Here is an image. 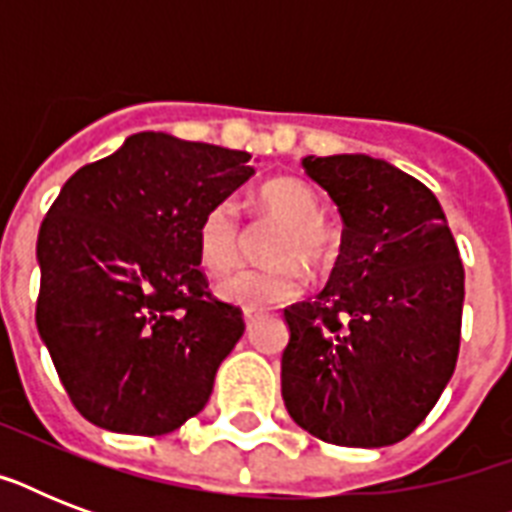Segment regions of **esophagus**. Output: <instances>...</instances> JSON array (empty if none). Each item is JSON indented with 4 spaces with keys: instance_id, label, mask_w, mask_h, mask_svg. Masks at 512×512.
I'll list each match as a JSON object with an SVG mask.
<instances>
[{
    "instance_id": "esophagus-1",
    "label": "esophagus",
    "mask_w": 512,
    "mask_h": 512,
    "mask_svg": "<svg viewBox=\"0 0 512 512\" xmlns=\"http://www.w3.org/2000/svg\"><path fill=\"white\" fill-rule=\"evenodd\" d=\"M257 319H263V311H257V308H244V324L252 327Z\"/></svg>"
}]
</instances>
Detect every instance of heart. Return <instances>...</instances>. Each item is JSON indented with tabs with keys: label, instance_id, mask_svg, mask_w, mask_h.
<instances>
[{
	"label": "heart",
	"instance_id": "obj_1",
	"mask_svg": "<svg viewBox=\"0 0 512 512\" xmlns=\"http://www.w3.org/2000/svg\"><path fill=\"white\" fill-rule=\"evenodd\" d=\"M257 209L281 223V231L271 244L273 265L265 268H241L220 284V295L228 303L244 308H268V305L295 300L308 284L311 268H324L337 252L335 228L321 217V201L311 185L295 177H276L257 188ZM244 247V225L236 199L225 196L204 209L196 225V249L204 268L212 273L231 271L239 263Z\"/></svg>",
	"mask_w": 512,
	"mask_h": 512
}]
</instances>
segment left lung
<instances>
[{
  "label": "left lung",
  "mask_w": 512,
  "mask_h": 512,
  "mask_svg": "<svg viewBox=\"0 0 512 512\" xmlns=\"http://www.w3.org/2000/svg\"><path fill=\"white\" fill-rule=\"evenodd\" d=\"M340 209L342 244L316 300L289 305L281 396L337 446H388L420 425L460 353L465 271L428 185L364 154L305 156Z\"/></svg>",
  "instance_id": "8db88e82"
}]
</instances>
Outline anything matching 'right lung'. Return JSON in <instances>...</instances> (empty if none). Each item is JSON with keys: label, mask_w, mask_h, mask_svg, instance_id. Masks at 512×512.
Returning <instances> with one entry per match:
<instances>
[{"label": "right lung", "mask_w": 512, "mask_h": 512, "mask_svg": "<svg viewBox=\"0 0 512 512\" xmlns=\"http://www.w3.org/2000/svg\"><path fill=\"white\" fill-rule=\"evenodd\" d=\"M249 159L138 132L52 201L36 239V327L92 425L162 436L209 401L244 319L207 289L196 225L252 177Z\"/></svg>", "instance_id": "right-lung-1"}]
</instances>
